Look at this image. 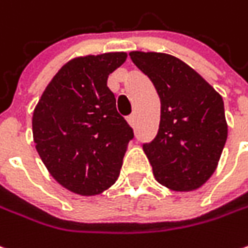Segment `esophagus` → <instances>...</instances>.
Returning a JSON list of instances; mask_svg holds the SVG:
<instances>
[{"label": "esophagus", "instance_id": "34e87169", "mask_svg": "<svg viewBox=\"0 0 248 248\" xmlns=\"http://www.w3.org/2000/svg\"><path fill=\"white\" fill-rule=\"evenodd\" d=\"M127 124H130L132 127H135L136 124V115L133 113V115H130V116H127Z\"/></svg>", "mask_w": 248, "mask_h": 248}]
</instances>
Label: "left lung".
I'll return each instance as SVG.
<instances>
[{
  "label": "left lung",
  "mask_w": 248,
  "mask_h": 248,
  "mask_svg": "<svg viewBox=\"0 0 248 248\" xmlns=\"http://www.w3.org/2000/svg\"><path fill=\"white\" fill-rule=\"evenodd\" d=\"M129 55L161 100L158 133L143 144L156 182L175 191L201 187L215 172L228 137L221 94L173 55L143 51Z\"/></svg>",
  "instance_id": "obj_1"
}]
</instances>
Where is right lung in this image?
<instances>
[{"label": "right lung", "mask_w": 248, "mask_h": 248, "mask_svg": "<svg viewBox=\"0 0 248 248\" xmlns=\"http://www.w3.org/2000/svg\"><path fill=\"white\" fill-rule=\"evenodd\" d=\"M126 52L66 62L33 112V140L51 176L80 196L101 194L119 176L133 129L116 111L107 80Z\"/></svg>", "instance_id": "add662e5"}]
</instances>
